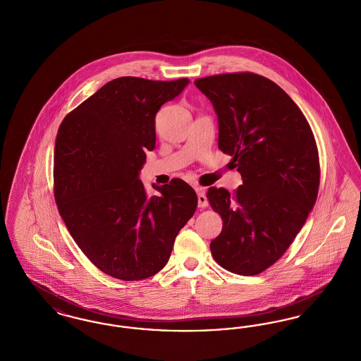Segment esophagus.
Here are the masks:
<instances>
[{
  "mask_svg": "<svg viewBox=\"0 0 361 361\" xmlns=\"http://www.w3.org/2000/svg\"><path fill=\"white\" fill-rule=\"evenodd\" d=\"M196 192H197V203H199V207L204 208V207L208 206V200H207L204 189L196 188Z\"/></svg>",
  "mask_w": 361,
  "mask_h": 361,
  "instance_id": "esophagus-1",
  "label": "esophagus"
}]
</instances>
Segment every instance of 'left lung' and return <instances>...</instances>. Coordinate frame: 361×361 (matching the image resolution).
<instances>
[{
	"label": "left lung",
	"instance_id": "left-lung-1",
	"mask_svg": "<svg viewBox=\"0 0 361 361\" xmlns=\"http://www.w3.org/2000/svg\"><path fill=\"white\" fill-rule=\"evenodd\" d=\"M214 105L218 147L242 176L233 195L211 187L207 199L222 216L211 240L215 261L242 276L261 274L290 247L315 204L319 155L309 121L274 81L255 73L197 78Z\"/></svg>",
	"mask_w": 361,
	"mask_h": 361
}]
</instances>
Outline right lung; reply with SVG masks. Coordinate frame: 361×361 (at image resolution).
I'll return each mask as SVG.
<instances>
[{"mask_svg":"<svg viewBox=\"0 0 361 361\" xmlns=\"http://www.w3.org/2000/svg\"><path fill=\"white\" fill-rule=\"evenodd\" d=\"M188 84L121 77L59 126L55 202L73 240L105 275L134 281L158 274L196 211V192L181 178L150 196L137 177L145 152L155 147L157 112Z\"/></svg>","mask_w":361,"mask_h":361,"instance_id":"1","label":"right lung"}]
</instances>
